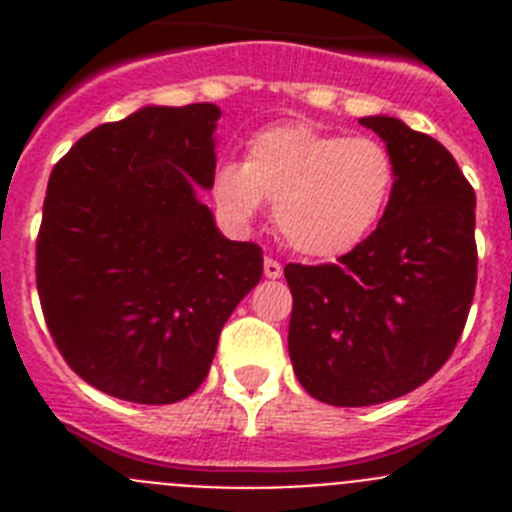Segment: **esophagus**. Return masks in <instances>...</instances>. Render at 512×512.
Instances as JSON below:
<instances>
[{
    "instance_id": "esophagus-1",
    "label": "esophagus",
    "mask_w": 512,
    "mask_h": 512,
    "mask_svg": "<svg viewBox=\"0 0 512 512\" xmlns=\"http://www.w3.org/2000/svg\"><path fill=\"white\" fill-rule=\"evenodd\" d=\"M264 274L269 279H279V277H282V264H279V261H274V259H266L264 261Z\"/></svg>"
}]
</instances>
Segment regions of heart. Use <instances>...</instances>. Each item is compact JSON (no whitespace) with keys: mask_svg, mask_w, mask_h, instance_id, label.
<instances>
[{"mask_svg":"<svg viewBox=\"0 0 512 512\" xmlns=\"http://www.w3.org/2000/svg\"><path fill=\"white\" fill-rule=\"evenodd\" d=\"M395 182V156L382 140L282 122L251 135L243 164L220 166L212 192L241 225L274 202V225L292 251L336 259L377 228Z\"/></svg>","mask_w":512,"mask_h":512,"instance_id":"b5f03b06","label":"heart"}]
</instances>
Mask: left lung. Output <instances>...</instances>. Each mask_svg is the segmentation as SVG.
Wrapping results in <instances>:
<instances>
[{
    "label": "left lung",
    "mask_w": 512,
    "mask_h": 512,
    "mask_svg": "<svg viewBox=\"0 0 512 512\" xmlns=\"http://www.w3.org/2000/svg\"><path fill=\"white\" fill-rule=\"evenodd\" d=\"M395 156L392 200L338 264H287L289 359L315 400L364 408L408 395L454 351L477 284L474 189L454 156L397 117H361Z\"/></svg>",
    "instance_id": "1"
}]
</instances>
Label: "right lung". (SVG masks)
Instances as JSON below:
<instances>
[{"label":"right lung","instance_id":"add662e5","mask_svg":"<svg viewBox=\"0 0 512 512\" xmlns=\"http://www.w3.org/2000/svg\"><path fill=\"white\" fill-rule=\"evenodd\" d=\"M220 107H140L53 166L38 295L66 364L99 392L171 405L205 382L235 305L259 284L256 243L228 241L197 189L215 182Z\"/></svg>","mask_w":512,"mask_h":512}]
</instances>
